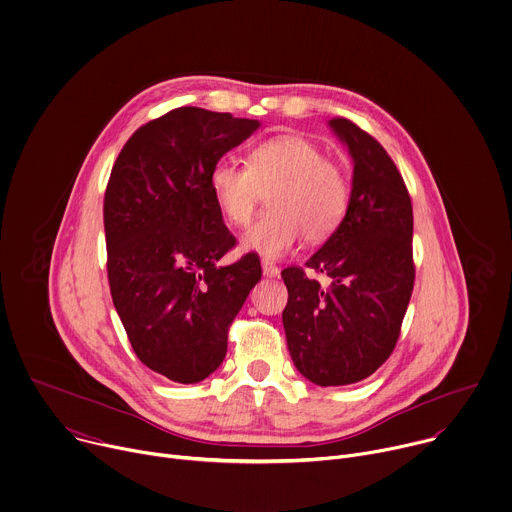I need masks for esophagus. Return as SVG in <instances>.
<instances>
[{"mask_svg":"<svg viewBox=\"0 0 512 512\" xmlns=\"http://www.w3.org/2000/svg\"><path fill=\"white\" fill-rule=\"evenodd\" d=\"M262 272H264V276H268V278H276V276L280 274L278 266H276L274 262H270V260H262Z\"/></svg>","mask_w":512,"mask_h":512,"instance_id":"obj_1","label":"esophagus"}]
</instances>
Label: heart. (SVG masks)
Masks as SVG:
<instances>
[{"label":"heart","instance_id":"obj_1","mask_svg":"<svg viewBox=\"0 0 512 512\" xmlns=\"http://www.w3.org/2000/svg\"><path fill=\"white\" fill-rule=\"evenodd\" d=\"M268 193V210L242 234V248L280 258L306 236L328 238L350 206V182L340 164L294 134H280L250 148L246 166L220 160L210 172L212 196L234 226H246Z\"/></svg>","mask_w":512,"mask_h":512}]
</instances>
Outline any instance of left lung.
Listing matches in <instances>:
<instances>
[{
	"mask_svg": "<svg viewBox=\"0 0 512 512\" xmlns=\"http://www.w3.org/2000/svg\"><path fill=\"white\" fill-rule=\"evenodd\" d=\"M328 126L354 164L350 206L306 262L328 286L300 268L282 272V324L298 372L318 386H344L368 378L396 346L414 286L412 204L372 136L344 118Z\"/></svg>",
	"mask_w": 512,
	"mask_h": 512,
	"instance_id": "left-lung-1",
	"label": "left lung"
}]
</instances>
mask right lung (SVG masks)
Wrapping results in <instances>:
<instances>
[{"mask_svg": "<svg viewBox=\"0 0 512 512\" xmlns=\"http://www.w3.org/2000/svg\"><path fill=\"white\" fill-rule=\"evenodd\" d=\"M258 120L176 108L122 148L106 188L108 280L136 356L154 372L194 384L224 360L228 326L262 278L260 260H218L236 244L210 190L220 158Z\"/></svg>", "mask_w": 512, "mask_h": 512, "instance_id": "right-lung-1", "label": "right lung"}]
</instances>
